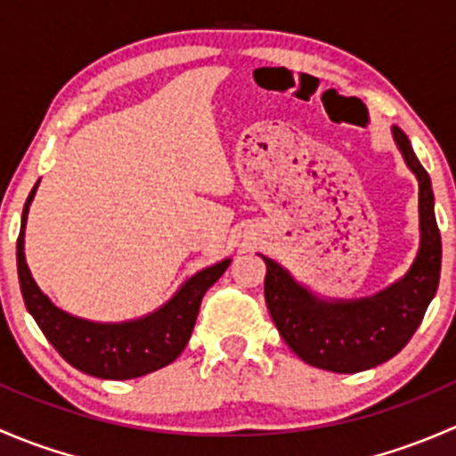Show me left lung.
<instances>
[{
    "mask_svg": "<svg viewBox=\"0 0 456 456\" xmlns=\"http://www.w3.org/2000/svg\"><path fill=\"white\" fill-rule=\"evenodd\" d=\"M393 139L419 181V254L402 280L370 297L320 300L278 262L262 256L269 314L289 348L315 369L360 372L388 362L415 335L439 287L441 233L430 176L399 127H393Z\"/></svg>",
    "mask_w": 456,
    "mask_h": 456,
    "instance_id": "8db88e82",
    "label": "left lung"
}]
</instances>
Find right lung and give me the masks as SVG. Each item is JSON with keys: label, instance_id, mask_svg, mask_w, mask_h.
Here are the masks:
<instances>
[{"label": "right lung", "instance_id": "add662e5", "mask_svg": "<svg viewBox=\"0 0 456 456\" xmlns=\"http://www.w3.org/2000/svg\"><path fill=\"white\" fill-rule=\"evenodd\" d=\"M37 185L32 187L21 214V229L17 238V273H20L26 309L35 317L45 339L68 364L101 379H134L172 364L190 342L202 296L224 273L232 260L227 257L191 275L172 300L139 320L117 322V324L81 320L57 309L50 297L37 287L26 265L24 229Z\"/></svg>", "mask_w": 456, "mask_h": 456}]
</instances>
